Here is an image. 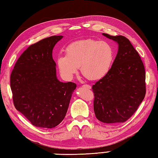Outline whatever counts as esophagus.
Instances as JSON below:
<instances>
[{
    "label": "esophagus",
    "instance_id": "esophagus-1",
    "mask_svg": "<svg viewBox=\"0 0 158 158\" xmlns=\"http://www.w3.org/2000/svg\"><path fill=\"white\" fill-rule=\"evenodd\" d=\"M83 86H84V87H86L87 88H88V89H90L91 88V86L90 85H87V84H85V85H83Z\"/></svg>",
    "mask_w": 158,
    "mask_h": 158
}]
</instances>
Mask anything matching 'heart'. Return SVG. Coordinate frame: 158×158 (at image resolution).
I'll list each match as a JSON object with an SVG mask.
<instances>
[{
    "mask_svg": "<svg viewBox=\"0 0 158 158\" xmlns=\"http://www.w3.org/2000/svg\"><path fill=\"white\" fill-rule=\"evenodd\" d=\"M114 59L113 47L106 41L84 39L73 42L65 48V55L56 59L61 76L71 79L81 68L83 75L90 80L103 78L110 71Z\"/></svg>",
    "mask_w": 158,
    "mask_h": 158,
    "instance_id": "heart-1",
    "label": "heart"
}]
</instances>
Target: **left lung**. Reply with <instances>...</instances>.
Returning a JSON list of instances; mask_svg holds the SVG:
<instances>
[{
    "mask_svg": "<svg viewBox=\"0 0 158 158\" xmlns=\"http://www.w3.org/2000/svg\"><path fill=\"white\" fill-rule=\"evenodd\" d=\"M118 44L108 73L92 87L94 111L106 124L124 122L135 113L146 94V74L138 52L124 36L102 34Z\"/></svg>",
    "mask_w": 158,
    "mask_h": 158,
    "instance_id": "obj_1",
    "label": "left lung"
}]
</instances>
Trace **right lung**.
<instances>
[{
    "label": "right lung",
    "mask_w": 158,
    "mask_h": 158,
    "mask_svg": "<svg viewBox=\"0 0 158 158\" xmlns=\"http://www.w3.org/2000/svg\"><path fill=\"white\" fill-rule=\"evenodd\" d=\"M63 36H52L31 45L17 60L10 76L14 105L34 127L52 128L66 114L73 82L57 79L52 58L54 45Z\"/></svg>",
    "instance_id": "right-lung-1"
}]
</instances>
